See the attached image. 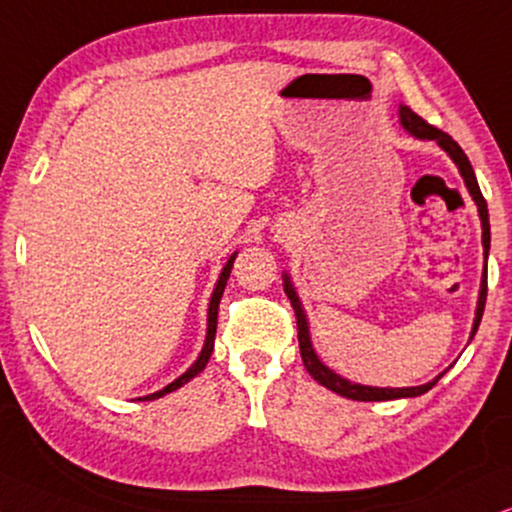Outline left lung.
<instances>
[{
  "instance_id": "obj_1",
  "label": "left lung",
  "mask_w": 512,
  "mask_h": 512,
  "mask_svg": "<svg viewBox=\"0 0 512 512\" xmlns=\"http://www.w3.org/2000/svg\"><path fill=\"white\" fill-rule=\"evenodd\" d=\"M401 125L406 127V132H411L413 137L418 139H430V141H437L439 146L444 148L446 153L454 158V163L458 165V170H461L463 179H465V186H468L470 196L475 198L477 208H480V219H482V243H484V255H489V241H491V234H489V210H487V200H484L482 191H480V184H477L475 179V172H472V165L468 160V155L463 153V148L456 144L454 139L449 137V134L442 132V129L430 125L428 120H423L420 115H416L411 111V108L401 106ZM283 290H286L290 304H293L295 309V319H297V342H300V354H302V361H304V368H307L309 375L316 380V383H321L323 387H328V390L342 394V397L347 399H357V401H385V399H399V397H418V394H425L432 387L437 385L439 378L432 380L428 385H420V387H397V390H390V387H366V385H357V383H349V380L340 378V375H335L331 368H326L319 361V357L314 354V347H312V340H309V328H307V319H304V312L300 307V300H297L293 286H290L288 276H286V283H283ZM484 302H487V269H484V278H482V290H480V302H477V316H475V326H472V335L477 333V326H480L482 321V314H484Z\"/></svg>"
}]
</instances>
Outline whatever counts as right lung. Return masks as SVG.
<instances>
[{
	"label": "right lung",
	"mask_w": 512,
	"mask_h": 512,
	"mask_svg": "<svg viewBox=\"0 0 512 512\" xmlns=\"http://www.w3.org/2000/svg\"><path fill=\"white\" fill-rule=\"evenodd\" d=\"M234 260H236V255L231 257L229 262H226V267H224V271H222V276H219V281H217L215 293H212V300H210V312H208V338H205V347H203V352H200L198 361H196V364H193V366L189 368V371H186L184 375H179V378L174 380V383H170L167 387H163V390H160V392L148 394V397H144V399H158V397H163V394H167V392L177 390V387H181V385L189 383V380L193 378V375H198V373L203 371V368H205V364H208V359H210V354H212V347H215L219 300H222V293H224V288H226V281H229V274H231V267H234Z\"/></svg>",
	"instance_id": "add662e5"
}]
</instances>
